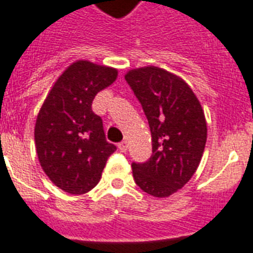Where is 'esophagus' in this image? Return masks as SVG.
Wrapping results in <instances>:
<instances>
[{"instance_id":"obj_1","label":"esophagus","mask_w":253,"mask_h":253,"mask_svg":"<svg viewBox=\"0 0 253 253\" xmlns=\"http://www.w3.org/2000/svg\"><path fill=\"white\" fill-rule=\"evenodd\" d=\"M127 147H128V144H127L126 140H123V142H121L118 144V148L121 150V152H126Z\"/></svg>"}]
</instances>
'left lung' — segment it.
<instances>
[{
    "mask_svg": "<svg viewBox=\"0 0 253 253\" xmlns=\"http://www.w3.org/2000/svg\"><path fill=\"white\" fill-rule=\"evenodd\" d=\"M148 119L152 155L132 163L139 188L169 197L188 182L200 166L208 126L200 101L182 79L158 67L131 69L125 76Z\"/></svg>",
    "mask_w": 253,
    "mask_h": 253,
    "instance_id": "1",
    "label": "left lung"
}]
</instances>
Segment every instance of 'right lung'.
I'll return each instance as SVG.
<instances>
[{"mask_svg":"<svg viewBox=\"0 0 253 253\" xmlns=\"http://www.w3.org/2000/svg\"><path fill=\"white\" fill-rule=\"evenodd\" d=\"M118 71L86 60L65 69L49 90L35 123L39 163L48 178L69 194H84L101 180L117 147L105 138L101 117L93 113L95 94Z\"/></svg>","mask_w":253,"mask_h":253,"instance_id":"right-lung-1","label":"right lung"}]
</instances>
